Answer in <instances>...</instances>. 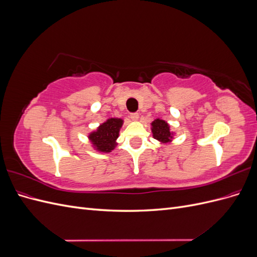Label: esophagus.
Segmentation results:
<instances>
[{"label":"esophagus","mask_w":257,"mask_h":257,"mask_svg":"<svg viewBox=\"0 0 257 257\" xmlns=\"http://www.w3.org/2000/svg\"><path fill=\"white\" fill-rule=\"evenodd\" d=\"M131 119L133 120V121H138V119H139V114L138 113H132L131 114Z\"/></svg>","instance_id":"obj_1"}]
</instances>
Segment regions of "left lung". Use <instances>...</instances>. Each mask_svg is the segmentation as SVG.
Wrapping results in <instances>:
<instances>
[{
  "label": "left lung",
  "mask_w": 257,
  "mask_h": 257,
  "mask_svg": "<svg viewBox=\"0 0 257 257\" xmlns=\"http://www.w3.org/2000/svg\"><path fill=\"white\" fill-rule=\"evenodd\" d=\"M151 132L154 139L160 144L169 145L174 141L176 133L170 130L169 124L163 119L157 118L151 122Z\"/></svg>",
  "instance_id": "obj_1"
}]
</instances>
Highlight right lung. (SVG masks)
I'll use <instances>...</instances> for the list:
<instances>
[{
	"label": "right lung",
	"mask_w": 257,
	"mask_h": 257,
	"mask_svg": "<svg viewBox=\"0 0 257 257\" xmlns=\"http://www.w3.org/2000/svg\"><path fill=\"white\" fill-rule=\"evenodd\" d=\"M123 123L124 121L121 118H108L99 124L96 130L90 132L88 139L93 150L98 153H110L118 145L116 139Z\"/></svg>",
	"instance_id": "right-lung-1"
}]
</instances>
